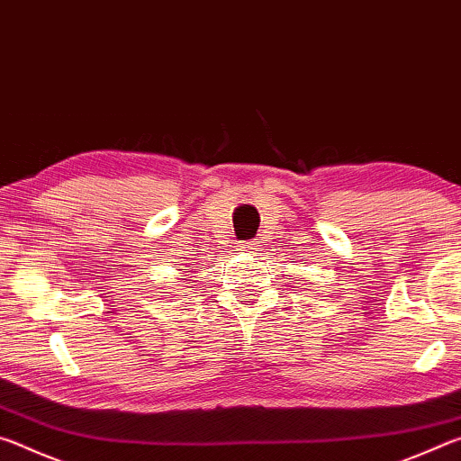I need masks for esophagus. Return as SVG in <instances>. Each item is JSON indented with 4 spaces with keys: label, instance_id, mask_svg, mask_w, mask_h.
<instances>
[{
    "label": "esophagus",
    "instance_id": "esophagus-1",
    "mask_svg": "<svg viewBox=\"0 0 461 461\" xmlns=\"http://www.w3.org/2000/svg\"><path fill=\"white\" fill-rule=\"evenodd\" d=\"M264 241L267 240H262V238H256V240H252V241H246V244H241L240 246V249L241 252H246V254H252V256H258L262 249H264Z\"/></svg>",
    "mask_w": 461,
    "mask_h": 461
}]
</instances>
